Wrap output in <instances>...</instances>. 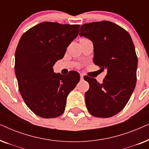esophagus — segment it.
<instances>
[{
  "label": "esophagus",
  "mask_w": 149,
  "mask_h": 149,
  "mask_svg": "<svg viewBox=\"0 0 149 149\" xmlns=\"http://www.w3.org/2000/svg\"><path fill=\"white\" fill-rule=\"evenodd\" d=\"M80 77H81V80L83 81V74H80Z\"/></svg>",
  "instance_id": "34e87169"
}]
</instances>
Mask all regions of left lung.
Returning a JSON list of instances; mask_svg holds the SVG:
<instances>
[{"instance_id":"left-lung-1","label":"left lung","mask_w":149,"mask_h":149,"mask_svg":"<svg viewBox=\"0 0 149 149\" xmlns=\"http://www.w3.org/2000/svg\"><path fill=\"white\" fill-rule=\"evenodd\" d=\"M80 32L93 42V63L107 72L101 83L84 78L89 84L87 109L94 117H113L125 107L136 87L138 58L133 41L125 30L109 21L85 24Z\"/></svg>"}]
</instances>
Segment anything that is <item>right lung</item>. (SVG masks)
<instances>
[{"label":"right lung","mask_w":149,"mask_h":149,"mask_svg":"<svg viewBox=\"0 0 149 149\" xmlns=\"http://www.w3.org/2000/svg\"><path fill=\"white\" fill-rule=\"evenodd\" d=\"M79 27L44 22L26 31L18 42L15 72L20 94L27 107L40 117L62 115L67 96L80 80L76 71L64 76L53 68L78 36Z\"/></svg>","instance_id":"obj_1"}]
</instances>
